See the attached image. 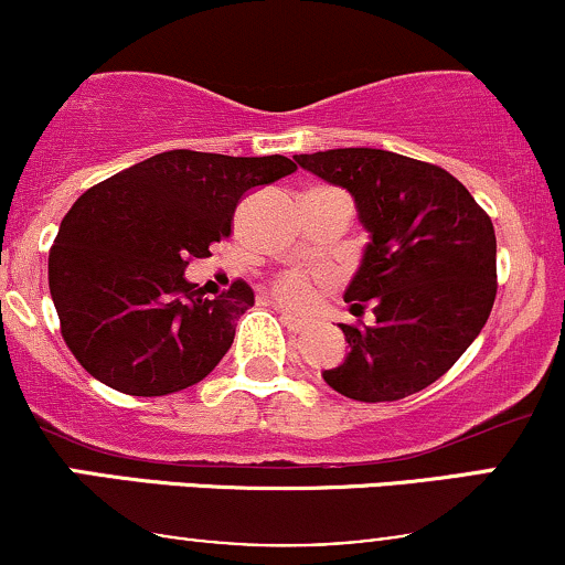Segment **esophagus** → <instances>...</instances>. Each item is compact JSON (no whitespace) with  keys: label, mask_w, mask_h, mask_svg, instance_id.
I'll return each mask as SVG.
<instances>
[{"label":"esophagus","mask_w":565,"mask_h":565,"mask_svg":"<svg viewBox=\"0 0 565 565\" xmlns=\"http://www.w3.org/2000/svg\"><path fill=\"white\" fill-rule=\"evenodd\" d=\"M281 321L289 332H300V329H305V319H300V316L295 313H287V310H281Z\"/></svg>","instance_id":"esophagus-1"}]
</instances>
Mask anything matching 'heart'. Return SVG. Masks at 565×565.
I'll return each mask as SVG.
<instances>
[{
	"label": "heart",
	"mask_w": 565,
	"mask_h": 565,
	"mask_svg": "<svg viewBox=\"0 0 565 565\" xmlns=\"http://www.w3.org/2000/svg\"><path fill=\"white\" fill-rule=\"evenodd\" d=\"M274 295L284 305H295V308H305L313 300V281L308 276L300 274V270H291V274H284L276 278Z\"/></svg>",
	"instance_id": "b5f03b06"
}]
</instances>
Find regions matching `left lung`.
<instances>
[{
    "label": "left lung",
    "instance_id": "obj_1",
    "mask_svg": "<svg viewBox=\"0 0 565 565\" xmlns=\"http://www.w3.org/2000/svg\"><path fill=\"white\" fill-rule=\"evenodd\" d=\"M302 170L353 193L372 236L345 289L355 323L350 345L323 380L353 401L380 404L425 391L481 334L497 297L491 217L438 164L380 151L300 153ZM369 309L373 321H360Z\"/></svg>",
    "mask_w": 565,
    "mask_h": 565
}]
</instances>
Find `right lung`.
I'll list each match as a JSON object with an SVG mask.
<instances>
[{"label": "right lung", "mask_w": 565, "mask_h": 565, "mask_svg": "<svg viewBox=\"0 0 565 565\" xmlns=\"http://www.w3.org/2000/svg\"><path fill=\"white\" fill-rule=\"evenodd\" d=\"M297 170L287 157L164 151L84 191L50 249V295L74 359L127 395L196 385L255 305L246 281L210 300L183 270L231 236L249 188Z\"/></svg>", "instance_id": "1"}]
</instances>
